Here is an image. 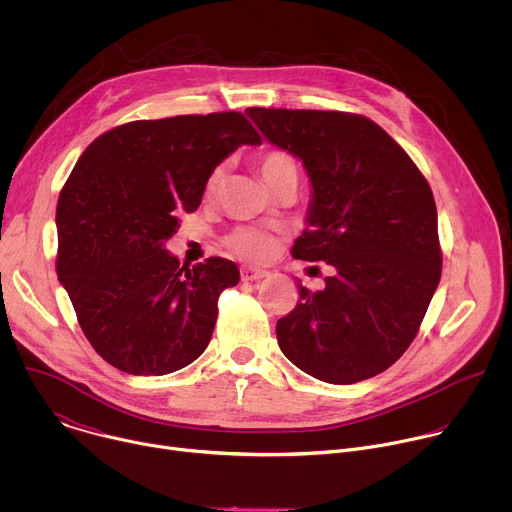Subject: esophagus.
Masks as SVG:
<instances>
[{"label": "esophagus", "instance_id": "34e87169", "mask_svg": "<svg viewBox=\"0 0 512 512\" xmlns=\"http://www.w3.org/2000/svg\"><path fill=\"white\" fill-rule=\"evenodd\" d=\"M267 275V271L257 269V267H241V279L243 281H259Z\"/></svg>", "mask_w": 512, "mask_h": 512}]
</instances>
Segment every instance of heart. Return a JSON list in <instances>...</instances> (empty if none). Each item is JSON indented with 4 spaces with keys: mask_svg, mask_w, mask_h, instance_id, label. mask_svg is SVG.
<instances>
[{
    "mask_svg": "<svg viewBox=\"0 0 512 512\" xmlns=\"http://www.w3.org/2000/svg\"><path fill=\"white\" fill-rule=\"evenodd\" d=\"M257 168L263 176V180L267 182V186L271 190H275L285 178H298V166H296V160L291 158L287 152L283 150H267L259 156L257 160ZM223 166H216L208 180H206V192L212 194L218 190V186H221L223 182ZM225 245L229 247V251H233L237 257L241 259H249V261H261V259H267L273 249H275V243L271 237H267L265 233H261L259 229H253V227H237L231 235H227L225 239Z\"/></svg>",
    "mask_w": 512,
    "mask_h": 512,
    "instance_id": "heart-1",
    "label": "heart"
}]
</instances>
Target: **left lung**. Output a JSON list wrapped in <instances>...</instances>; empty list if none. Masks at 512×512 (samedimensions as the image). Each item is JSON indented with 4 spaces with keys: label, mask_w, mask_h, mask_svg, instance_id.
I'll use <instances>...</instances> for the list:
<instances>
[{
    "label": "left lung",
    "mask_w": 512,
    "mask_h": 512,
    "mask_svg": "<svg viewBox=\"0 0 512 512\" xmlns=\"http://www.w3.org/2000/svg\"><path fill=\"white\" fill-rule=\"evenodd\" d=\"M261 133L312 180L308 229L291 255L334 267L326 287L298 283L277 320L281 352L332 385L387 371L409 348L442 277L431 188L401 145L364 115L249 107Z\"/></svg>",
    "instance_id": "8db88e82"
}]
</instances>
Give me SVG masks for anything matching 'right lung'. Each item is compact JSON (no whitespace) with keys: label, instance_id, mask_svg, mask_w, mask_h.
Returning <instances> with one entry per match:
<instances>
[{"label":"right lung","instance_id":"obj_1","mask_svg":"<svg viewBox=\"0 0 512 512\" xmlns=\"http://www.w3.org/2000/svg\"><path fill=\"white\" fill-rule=\"evenodd\" d=\"M261 137L237 111L123 123L79 158L56 204V273L97 350L129 375H168L210 342L218 296L239 269H192L164 249L178 214L200 206L210 172Z\"/></svg>","mask_w":512,"mask_h":512}]
</instances>
